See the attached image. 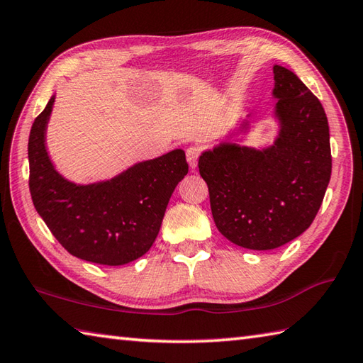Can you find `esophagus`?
Listing matches in <instances>:
<instances>
[{
	"mask_svg": "<svg viewBox=\"0 0 363 363\" xmlns=\"http://www.w3.org/2000/svg\"><path fill=\"white\" fill-rule=\"evenodd\" d=\"M186 155H187L189 165L191 168H195L196 163H198V159H200V147H198V146H189L187 151H186Z\"/></svg>",
	"mask_w": 363,
	"mask_h": 363,
	"instance_id": "34e87169",
	"label": "esophagus"
}]
</instances>
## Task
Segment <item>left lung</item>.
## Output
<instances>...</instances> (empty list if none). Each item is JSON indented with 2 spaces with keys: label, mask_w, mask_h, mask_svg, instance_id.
<instances>
[{
  "label": "left lung",
  "mask_w": 363,
  "mask_h": 363,
  "mask_svg": "<svg viewBox=\"0 0 363 363\" xmlns=\"http://www.w3.org/2000/svg\"><path fill=\"white\" fill-rule=\"evenodd\" d=\"M274 80L281 124L274 146L220 145L198 162L218 231L250 250H272L301 236L321 208L332 173L319 99L286 67L274 66Z\"/></svg>",
  "instance_id": "8db88e82"
}]
</instances>
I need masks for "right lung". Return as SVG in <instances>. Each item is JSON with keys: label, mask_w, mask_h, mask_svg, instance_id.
Instances as JSON below:
<instances>
[{"label": "right lung", "mask_w": 363, "mask_h": 363, "mask_svg": "<svg viewBox=\"0 0 363 363\" xmlns=\"http://www.w3.org/2000/svg\"><path fill=\"white\" fill-rule=\"evenodd\" d=\"M55 97L34 119L28 159L35 211L74 257L123 266L151 248L174 187L189 173L182 149L137 163L106 182L77 186L56 173L45 151V127Z\"/></svg>", "instance_id": "obj_1"}]
</instances>
